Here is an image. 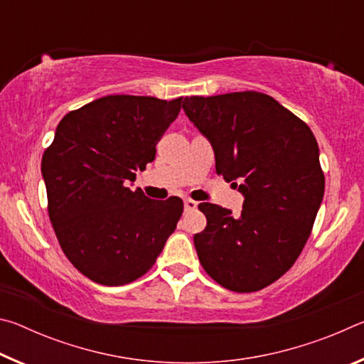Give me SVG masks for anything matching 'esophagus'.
<instances>
[{
	"label": "esophagus",
	"instance_id": "obj_1",
	"mask_svg": "<svg viewBox=\"0 0 364 364\" xmlns=\"http://www.w3.org/2000/svg\"><path fill=\"white\" fill-rule=\"evenodd\" d=\"M196 208H197V202L196 200H193V199L184 200V210L191 212V210H196Z\"/></svg>",
	"mask_w": 364,
	"mask_h": 364
}]
</instances>
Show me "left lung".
<instances>
[{
	"label": "left lung",
	"instance_id": "left-lung-1",
	"mask_svg": "<svg viewBox=\"0 0 364 364\" xmlns=\"http://www.w3.org/2000/svg\"><path fill=\"white\" fill-rule=\"evenodd\" d=\"M183 109L210 141L217 173L239 181L244 196L239 217L208 202L199 205L207 226L194 234L197 257L220 286L260 291L297 260L321 205L324 173L315 134L257 91L184 97Z\"/></svg>",
	"mask_w": 364,
	"mask_h": 364
}]
</instances>
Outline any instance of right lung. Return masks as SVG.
<instances>
[{"label":"right lung","mask_w":364,"mask_h":364,"mask_svg":"<svg viewBox=\"0 0 364 364\" xmlns=\"http://www.w3.org/2000/svg\"><path fill=\"white\" fill-rule=\"evenodd\" d=\"M183 97L104 96L67 114L43 154L48 213L65 257L86 278L123 286L156 263L183 200H154L128 181L156 159Z\"/></svg>","instance_id":"add662e5"}]
</instances>
